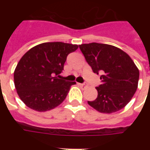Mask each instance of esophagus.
<instances>
[{"label": "esophagus", "instance_id": "obj_1", "mask_svg": "<svg viewBox=\"0 0 150 150\" xmlns=\"http://www.w3.org/2000/svg\"><path fill=\"white\" fill-rule=\"evenodd\" d=\"M79 86L82 87H85L86 86V82H84V83H80Z\"/></svg>", "mask_w": 150, "mask_h": 150}]
</instances>
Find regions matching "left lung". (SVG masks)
I'll list each match as a JSON object with an SVG mask.
<instances>
[{
	"label": "left lung",
	"mask_w": 150,
	"mask_h": 150,
	"mask_svg": "<svg viewBox=\"0 0 150 150\" xmlns=\"http://www.w3.org/2000/svg\"><path fill=\"white\" fill-rule=\"evenodd\" d=\"M94 73H101V84L96 88L97 98L88 101L101 113L118 111L128 104L138 87L139 71L125 52L109 44L91 43L79 45Z\"/></svg>",
	"instance_id": "1"
}]
</instances>
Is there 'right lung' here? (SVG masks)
<instances>
[{
  "mask_svg": "<svg viewBox=\"0 0 150 150\" xmlns=\"http://www.w3.org/2000/svg\"><path fill=\"white\" fill-rule=\"evenodd\" d=\"M75 44L50 42L31 48L20 59L14 72L18 95L27 107L36 111L54 109L63 102L75 82L60 79L67 57Z\"/></svg>",
  "mask_w": 150,
  "mask_h": 150,
  "instance_id": "right-lung-1",
  "label": "right lung"
}]
</instances>
